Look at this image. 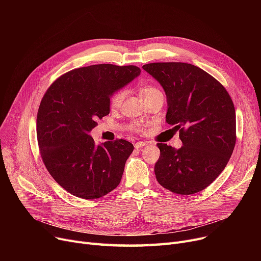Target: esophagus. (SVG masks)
<instances>
[{
  "mask_svg": "<svg viewBox=\"0 0 261 261\" xmlns=\"http://www.w3.org/2000/svg\"><path fill=\"white\" fill-rule=\"evenodd\" d=\"M147 144L145 142H138V143L134 144V147H135V149H140V148H142V147H144Z\"/></svg>",
  "mask_w": 261,
  "mask_h": 261,
  "instance_id": "1",
  "label": "esophagus"
}]
</instances>
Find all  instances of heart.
Wrapping results in <instances>:
<instances>
[{
	"instance_id": "1",
	"label": "heart",
	"mask_w": 261,
	"mask_h": 261,
	"mask_svg": "<svg viewBox=\"0 0 261 261\" xmlns=\"http://www.w3.org/2000/svg\"><path fill=\"white\" fill-rule=\"evenodd\" d=\"M159 94H162V92L156 87L151 86V85H145V86H142L140 88V95H141V97L144 99V101H146L150 98H152L153 96L159 95ZM123 97H125V91H123V90L116 91L111 96V98H110V106H111L112 109L118 108L121 105V102L123 100ZM132 129L135 130V131H138V132H143V128H142L140 123H133Z\"/></svg>"
}]
</instances>
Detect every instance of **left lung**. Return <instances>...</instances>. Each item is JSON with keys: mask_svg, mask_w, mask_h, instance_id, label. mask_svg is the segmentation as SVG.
Instances as JSON below:
<instances>
[{"mask_svg": "<svg viewBox=\"0 0 261 261\" xmlns=\"http://www.w3.org/2000/svg\"><path fill=\"white\" fill-rule=\"evenodd\" d=\"M143 68L167 96L166 121L183 143L180 149L159 143L158 182L176 195H193L220 174L236 144V113L228 92L202 68L183 62H154Z\"/></svg>", "mask_w": 261, "mask_h": 261, "instance_id": "1", "label": "left lung"}]
</instances>
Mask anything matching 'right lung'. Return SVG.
Segmentation results:
<instances>
[{
  "mask_svg": "<svg viewBox=\"0 0 261 261\" xmlns=\"http://www.w3.org/2000/svg\"><path fill=\"white\" fill-rule=\"evenodd\" d=\"M140 74L135 65L84 66L61 75L45 92L37 115L40 154L73 196L98 199L120 183L133 145L117 139L97 146L89 132L110 113V96Z\"/></svg>",
  "mask_w": 261,
  "mask_h": 261,
  "instance_id": "obj_1",
  "label": "right lung"
}]
</instances>
